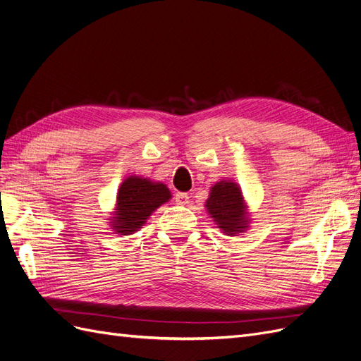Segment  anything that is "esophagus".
<instances>
[{
	"instance_id": "obj_1",
	"label": "esophagus",
	"mask_w": 361,
	"mask_h": 361,
	"mask_svg": "<svg viewBox=\"0 0 361 361\" xmlns=\"http://www.w3.org/2000/svg\"><path fill=\"white\" fill-rule=\"evenodd\" d=\"M174 200L178 204H187L190 203V195L187 192H176L174 194Z\"/></svg>"
}]
</instances>
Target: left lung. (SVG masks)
Wrapping results in <instances>:
<instances>
[{"mask_svg":"<svg viewBox=\"0 0 361 361\" xmlns=\"http://www.w3.org/2000/svg\"><path fill=\"white\" fill-rule=\"evenodd\" d=\"M206 209L227 235L243 232V228L247 227L244 200L235 182L221 180L215 183L206 202Z\"/></svg>","mask_w":361,"mask_h":361,"instance_id":"left-lung-1","label":"left lung"}]
</instances>
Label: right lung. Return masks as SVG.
Wrapping results in <instances>:
<instances>
[{
	"instance_id": "obj_1",
	"label": "right lung",
	"mask_w": 361,
	"mask_h": 361,
	"mask_svg": "<svg viewBox=\"0 0 361 361\" xmlns=\"http://www.w3.org/2000/svg\"><path fill=\"white\" fill-rule=\"evenodd\" d=\"M171 194L164 183L130 176L120 185L113 227L117 233L130 235L146 223L157 207L169 202Z\"/></svg>"
}]
</instances>
